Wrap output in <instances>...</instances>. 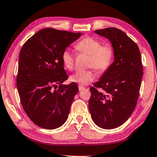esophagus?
I'll return each mask as SVG.
<instances>
[{"mask_svg": "<svg viewBox=\"0 0 157 157\" xmlns=\"http://www.w3.org/2000/svg\"><path fill=\"white\" fill-rule=\"evenodd\" d=\"M84 89H85L84 86H81V85H80V86H78V90H79V91H80V92H81V91L84 90Z\"/></svg>", "mask_w": 157, "mask_h": 157, "instance_id": "34e87169", "label": "esophagus"}]
</instances>
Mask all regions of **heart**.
<instances>
[{
    "instance_id": "b5f03b06",
    "label": "heart",
    "mask_w": 157,
    "mask_h": 157,
    "mask_svg": "<svg viewBox=\"0 0 157 157\" xmlns=\"http://www.w3.org/2000/svg\"><path fill=\"white\" fill-rule=\"evenodd\" d=\"M75 49L80 53L89 55L88 66L92 67L98 72L103 73L109 67L113 60L114 50L111 44L101 41L94 37H86L75 45ZM64 67L67 70H72L74 67L75 57L70 50H65L61 56ZM95 78V74L91 70L78 71L71 75L70 80L81 86L90 84Z\"/></svg>"
}]
</instances>
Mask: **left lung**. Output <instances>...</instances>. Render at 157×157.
<instances>
[{
	"instance_id": "1",
	"label": "left lung",
	"mask_w": 157,
	"mask_h": 157,
	"mask_svg": "<svg viewBox=\"0 0 157 157\" xmlns=\"http://www.w3.org/2000/svg\"><path fill=\"white\" fill-rule=\"evenodd\" d=\"M94 33L111 41L114 61L90 87L89 108L96 125L111 129L124 123L136 107L144 74L140 52L138 45L119 29L108 28Z\"/></svg>"
}]
</instances>
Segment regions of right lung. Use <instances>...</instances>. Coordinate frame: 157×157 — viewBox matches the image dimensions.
Masks as SVG:
<instances>
[{
	"mask_svg": "<svg viewBox=\"0 0 157 157\" xmlns=\"http://www.w3.org/2000/svg\"><path fill=\"white\" fill-rule=\"evenodd\" d=\"M81 33L42 29L24 44L19 57L17 86L21 103L30 119L44 129L61 127L68 117L75 83L63 84L67 75L62 53Z\"/></svg>",
	"mask_w": 157,
	"mask_h": 157,
	"instance_id": "1",
	"label": "right lung"
}]
</instances>
